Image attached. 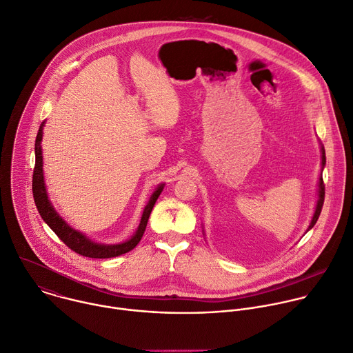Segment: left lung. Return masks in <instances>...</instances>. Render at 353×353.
<instances>
[{
	"mask_svg": "<svg viewBox=\"0 0 353 353\" xmlns=\"http://www.w3.org/2000/svg\"><path fill=\"white\" fill-rule=\"evenodd\" d=\"M320 152H321V171H320V175H319V183H317V186H319V189H317V201H316V208H314V213H313V217H312V221H310V224H309V227H307V230H306V232L307 231H310L313 227H314V224L317 223V220H319V216H320V213H321V207H323V203H324V183H323V170H324V165H325V150H324V146L320 143ZM305 232V234H306Z\"/></svg>",
	"mask_w": 353,
	"mask_h": 353,
	"instance_id": "8db88e82",
	"label": "left lung"
}]
</instances>
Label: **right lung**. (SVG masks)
Instances as JSON below:
<instances>
[{"label": "right lung", "mask_w": 353, "mask_h": 353, "mask_svg": "<svg viewBox=\"0 0 353 353\" xmlns=\"http://www.w3.org/2000/svg\"><path fill=\"white\" fill-rule=\"evenodd\" d=\"M44 125H46V121L41 122L39 132H37V137H36V143H34L36 165H34V171H33V197H34V203L37 205V210H39L41 219L44 220V223L57 234V236L69 249H72L74 252H77L82 256H86V257L110 259V257H117V256H121V254L132 250L139 243V241L142 239L152 210H153L160 193L163 192L165 183H160L156 188V190L153 192V194L150 196L146 207L143 208V214H142V219H140V224H139L137 230L134 231V234L129 239L119 242V243H114V245L99 243V242L88 238L83 232L70 227L58 214V211L54 208V205L51 204V201L48 199V193H47V188H46V182H44L43 149H41Z\"/></svg>", "instance_id": "add662e5"}]
</instances>
